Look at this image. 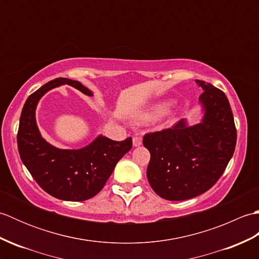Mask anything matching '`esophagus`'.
Wrapping results in <instances>:
<instances>
[{"label":"esophagus","instance_id":"34e87169","mask_svg":"<svg viewBox=\"0 0 259 259\" xmlns=\"http://www.w3.org/2000/svg\"><path fill=\"white\" fill-rule=\"evenodd\" d=\"M141 144H142V138H141V137H139V136L134 137V146L135 147H139V146H141Z\"/></svg>","mask_w":259,"mask_h":259}]
</instances>
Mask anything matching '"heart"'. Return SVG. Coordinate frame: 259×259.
<instances>
[{
    "label": "heart",
    "instance_id": "1",
    "mask_svg": "<svg viewBox=\"0 0 259 259\" xmlns=\"http://www.w3.org/2000/svg\"><path fill=\"white\" fill-rule=\"evenodd\" d=\"M166 109H167V104H158V106L153 107V108L150 110V111L145 115L144 119H145V120H150V119L156 118V117H158V115H160V114H162L164 111H166Z\"/></svg>",
    "mask_w": 259,
    "mask_h": 259
}]
</instances>
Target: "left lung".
<instances>
[{"mask_svg":"<svg viewBox=\"0 0 259 259\" xmlns=\"http://www.w3.org/2000/svg\"><path fill=\"white\" fill-rule=\"evenodd\" d=\"M196 83L203 90L201 122L188 126L180 120L171 128L146 134L142 140L150 152L147 178L167 200L190 199L210 189L235 151L237 130L226 95L208 82Z\"/></svg>","mask_w":259,"mask_h":259,"instance_id":"left-lung-1","label":"left lung"}]
</instances>
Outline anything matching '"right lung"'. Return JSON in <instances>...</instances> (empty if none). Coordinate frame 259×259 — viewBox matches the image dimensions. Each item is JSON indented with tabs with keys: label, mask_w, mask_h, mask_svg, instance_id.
<instances>
[{
	"label": "right lung",
	"mask_w": 259,
	"mask_h": 259,
	"mask_svg": "<svg viewBox=\"0 0 259 259\" xmlns=\"http://www.w3.org/2000/svg\"><path fill=\"white\" fill-rule=\"evenodd\" d=\"M62 84L92 96L79 81L67 78H57L42 85L26 99L22 109L18 149L33 179L49 195L61 200L83 201L101 191L115 164L133 147V138L114 141L99 136L91 145L78 150H62L48 144L38 133L35 108L46 92Z\"/></svg>",
	"instance_id": "1"
}]
</instances>
